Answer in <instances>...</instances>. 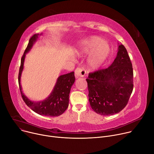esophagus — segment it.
Segmentation results:
<instances>
[{"label":"esophagus","mask_w":154,"mask_h":154,"mask_svg":"<svg viewBox=\"0 0 154 154\" xmlns=\"http://www.w3.org/2000/svg\"><path fill=\"white\" fill-rule=\"evenodd\" d=\"M86 70L82 67H78L75 70V76L78 78L84 77L86 75Z\"/></svg>","instance_id":"34e87169"}]
</instances>
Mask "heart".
Instances as JSON below:
<instances>
[{"label":"heart","mask_w":154,"mask_h":154,"mask_svg":"<svg viewBox=\"0 0 154 154\" xmlns=\"http://www.w3.org/2000/svg\"><path fill=\"white\" fill-rule=\"evenodd\" d=\"M110 52V47L103 38L92 36L84 40L79 45V54H91L89 64L93 69L98 68L106 60Z\"/></svg>","instance_id":"b5f03b06"}]
</instances>
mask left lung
<instances>
[{"mask_svg":"<svg viewBox=\"0 0 154 154\" xmlns=\"http://www.w3.org/2000/svg\"><path fill=\"white\" fill-rule=\"evenodd\" d=\"M92 109L102 116L121 111L127 105L133 89L132 63L123 45L108 68L90 73L86 79Z\"/></svg>","mask_w":154,"mask_h":154,"instance_id":"1","label":"left lung"}]
</instances>
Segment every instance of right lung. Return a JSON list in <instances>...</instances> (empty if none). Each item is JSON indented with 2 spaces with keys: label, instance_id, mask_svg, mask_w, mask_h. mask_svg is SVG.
Segmentation results:
<instances>
[{
  "label": "right lung",
  "instance_id": "right-lung-1",
  "mask_svg": "<svg viewBox=\"0 0 154 154\" xmlns=\"http://www.w3.org/2000/svg\"><path fill=\"white\" fill-rule=\"evenodd\" d=\"M38 35V33L34 34L30 38L28 45L21 57V65L18 75L20 90L21 91V97L25 103L32 111L40 115L51 117L59 116L63 114L68 106L69 94L71 88L75 81L74 72L60 76L57 78L56 84L52 92L43 101H31L24 95L22 91V88L21 86V76L24 68L25 56L32 48L33 43L37 41Z\"/></svg>",
  "mask_w": 154,
  "mask_h": 154
}]
</instances>
